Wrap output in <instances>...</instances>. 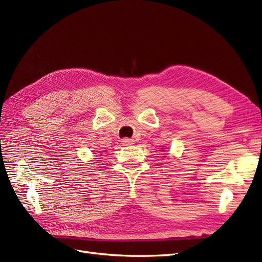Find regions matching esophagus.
Instances as JSON below:
<instances>
[{
    "label": "esophagus",
    "mask_w": 262,
    "mask_h": 262,
    "mask_svg": "<svg viewBox=\"0 0 262 262\" xmlns=\"http://www.w3.org/2000/svg\"><path fill=\"white\" fill-rule=\"evenodd\" d=\"M122 144L123 145H125V146H128V145H132V144H134V140L133 139H129V138H124V139H122Z\"/></svg>",
    "instance_id": "34e87169"
}]
</instances>
